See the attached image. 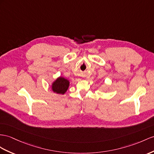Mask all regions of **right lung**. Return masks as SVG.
Returning <instances> with one entry per match:
<instances>
[{
  "label": "right lung",
  "mask_w": 154,
  "mask_h": 154,
  "mask_svg": "<svg viewBox=\"0 0 154 154\" xmlns=\"http://www.w3.org/2000/svg\"><path fill=\"white\" fill-rule=\"evenodd\" d=\"M69 86V81L63 77H59L51 85L52 90L57 94H64Z\"/></svg>",
  "instance_id": "obj_1"
}]
</instances>
